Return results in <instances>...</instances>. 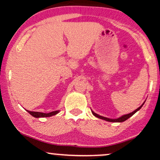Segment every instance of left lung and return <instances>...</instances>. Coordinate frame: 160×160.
<instances>
[{
    "label": "left lung",
    "instance_id": "8db88e82",
    "mask_svg": "<svg viewBox=\"0 0 160 160\" xmlns=\"http://www.w3.org/2000/svg\"><path fill=\"white\" fill-rule=\"evenodd\" d=\"M144 102H143V104H142L141 106H140L139 107V108H137L136 110H134V112H131V113L128 114V115H122V117L118 118H116V119L108 118H106V117L101 116V115H98V114L95 113V112H92V115H94V116H96V117L99 118H100V119H102V120L107 121V122H124V121H126V120H127V119H128L130 117H131V116H132V115H134V114L136 113L137 112H138V111H139V110L140 109V108H141V107L143 106V104H144Z\"/></svg>",
    "mask_w": 160,
    "mask_h": 160
}]
</instances>
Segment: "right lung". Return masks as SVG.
I'll list each match as a JSON object with an SVG mask.
<instances>
[{"label": "right lung", "mask_w": 160, "mask_h": 160, "mask_svg": "<svg viewBox=\"0 0 160 160\" xmlns=\"http://www.w3.org/2000/svg\"><path fill=\"white\" fill-rule=\"evenodd\" d=\"M31 115H32L33 117L35 118H45V117H51L52 115H56L59 112L58 110V111H54L52 112H49V113H43V112H31V111H28L26 110Z\"/></svg>", "instance_id": "add662e5"}]
</instances>
